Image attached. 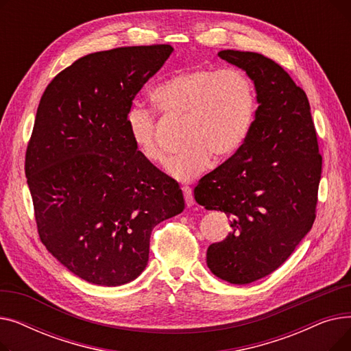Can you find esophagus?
Wrapping results in <instances>:
<instances>
[{
  "mask_svg": "<svg viewBox=\"0 0 351 351\" xmlns=\"http://www.w3.org/2000/svg\"><path fill=\"white\" fill-rule=\"evenodd\" d=\"M182 192H183V196H185L186 206H189V208L195 205V199H193V195H192V189L188 188V186H183Z\"/></svg>",
  "mask_w": 351,
  "mask_h": 351,
  "instance_id": "obj_1",
  "label": "esophagus"
}]
</instances>
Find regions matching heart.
Listing matches in <instances>:
<instances>
[{
    "label": "heart",
    "instance_id": "obj_1",
    "mask_svg": "<svg viewBox=\"0 0 351 351\" xmlns=\"http://www.w3.org/2000/svg\"><path fill=\"white\" fill-rule=\"evenodd\" d=\"M158 109L173 119H186L183 146L168 172L180 182H189L209 169L212 156L223 162L246 142L257 112L256 89L241 69L192 68L179 71L152 92ZM126 125L138 152L151 163L163 165L166 151L158 136L154 112L132 106Z\"/></svg>",
    "mask_w": 351,
    "mask_h": 351
}]
</instances>
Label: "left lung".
Instances as JSON below:
<instances>
[{"instance_id":"8db88e82","label":"left lung","mask_w":351,"mask_h":351,"mask_svg":"<svg viewBox=\"0 0 351 351\" xmlns=\"http://www.w3.org/2000/svg\"><path fill=\"white\" fill-rule=\"evenodd\" d=\"M217 55L246 72L259 106L243 146L199 180L195 199L230 216L232 232L208 247V267L249 285L280 267L310 232L322 156L306 92L279 64L257 52Z\"/></svg>"}]
</instances>
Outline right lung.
Segmentation results:
<instances>
[{
    "instance_id": "1",
    "label": "right lung",
    "mask_w": 351,
    "mask_h": 351,
    "mask_svg": "<svg viewBox=\"0 0 351 351\" xmlns=\"http://www.w3.org/2000/svg\"><path fill=\"white\" fill-rule=\"evenodd\" d=\"M171 45L88 53L65 68L40 101L25 176L47 250L88 283L135 280L152 229L185 209L182 189L135 147L126 114Z\"/></svg>"
}]
</instances>
